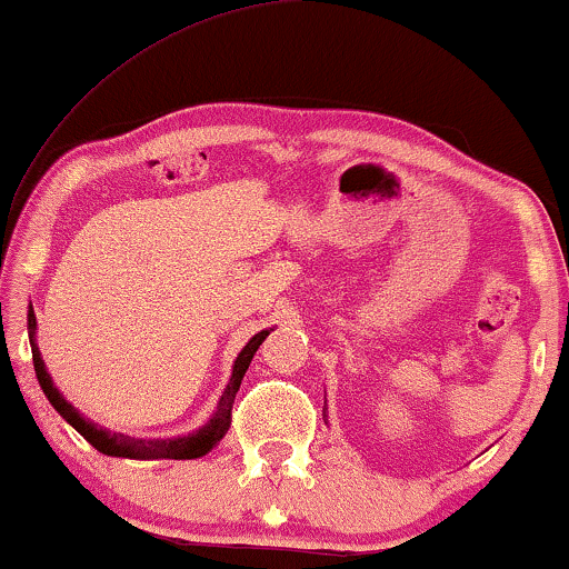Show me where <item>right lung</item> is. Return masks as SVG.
Wrapping results in <instances>:
<instances>
[{"mask_svg":"<svg viewBox=\"0 0 569 569\" xmlns=\"http://www.w3.org/2000/svg\"><path fill=\"white\" fill-rule=\"evenodd\" d=\"M28 329H30V347H33V365H36L38 383H41L46 399L51 401V407L57 409L59 415L64 417L67 422L90 442L92 448L100 450V453L116 456V458H137V461H154V458H176V461H186V458L207 456L209 450L217 448V442L224 438V432H228V427H230V411H232V401H236V393L240 388V380H243L248 365H251L253 355H256V349H259L261 341L269 337V331H259L243 349H240V355L236 357V365H232L230 383L222 391V399H220V403H217V411L204 427H199L197 432L186 435V438L142 440V438H129V435H121V432L103 430V427H98L96 422H90V419H84L80 411H77L72 403H69L64 396L59 393V388L53 386L49 370H46L43 357H41V352H38V345H36L33 308L28 310Z\"/></svg>","mask_w":569,"mask_h":569,"instance_id":"right-lung-1","label":"right lung"}]
</instances>
